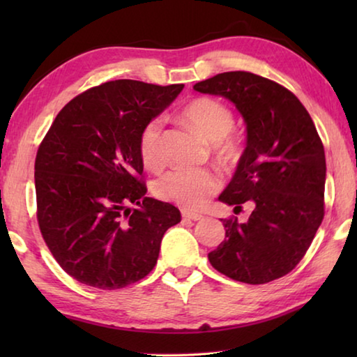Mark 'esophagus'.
Wrapping results in <instances>:
<instances>
[{
	"label": "esophagus",
	"instance_id": "1",
	"mask_svg": "<svg viewBox=\"0 0 357 357\" xmlns=\"http://www.w3.org/2000/svg\"><path fill=\"white\" fill-rule=\"evenodd\" d=\"M183 217L187 220H202L203 215L202 214H195V213H189V211H183Z\"/></svg>",
	"mask_w": 357,
	"mask_h": 357
}]
</instances>
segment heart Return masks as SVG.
Instances as JSON below:
<instances>
[{"instance_id": "heart-1", "label": "heart", "mask_w": 357, "mask_h": 357, "mask_svg": "<svg viewBox=\"0 0 357 357\" xmlns=\"http://www.w3.org/2000/svg\"><path fill=\"white\" fill-rule=\"evenodd\" d=\"M183 116L214 143L215 154L223 162L238 157L239 140L233 134L234 114L231 108L214 98H197L183 108ZM140 157L143 165L157 170L164 165L162 149V121L151 119L140 135ZM220 187V176L209 168H173L157 179L154 190L164 200L178 203L185 209L202 208Z\"/></svg>"}]
</instances>
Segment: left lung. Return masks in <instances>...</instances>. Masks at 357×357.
<instances>
[{
	"mask_svg": "<svg viewBox=\"0 0 357 357\" xmlns=\"http://www.w3.org/2000/svg\"><path fill=\"white\" fill-rule=\"evenodd\" d=\"M195 91L223 96L247 124V146L219 200L253 211L222 219L225 241L208 253L229 279L261 285L287 275L309 250L324 217L326 159L309 112L282 84L252 72H223Z\"/></svg>",
	"mask_w": 357,
	"mask_h": 357,
	"instance_id": "1",
	"label": "left lung"
}]
</instances>
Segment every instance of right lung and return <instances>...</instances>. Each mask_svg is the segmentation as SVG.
<instances>
[{"label":"right lung","instance_id":"1","mask_svg":"<svg viewBox=\"0 0 357 357\" xmlns=\"http://www.w3.org/2000/svg\"><path fill=\"white\" fill-rule=\"evenodd\" d=\"M184 84L113 80L56 114L34 162L38 223L48 250L75 280L118 289L146 277L165 231L181 222L146 197L142 130Z\"/></svg>","mask_w":357,"mask_h":357}]
</instances>
